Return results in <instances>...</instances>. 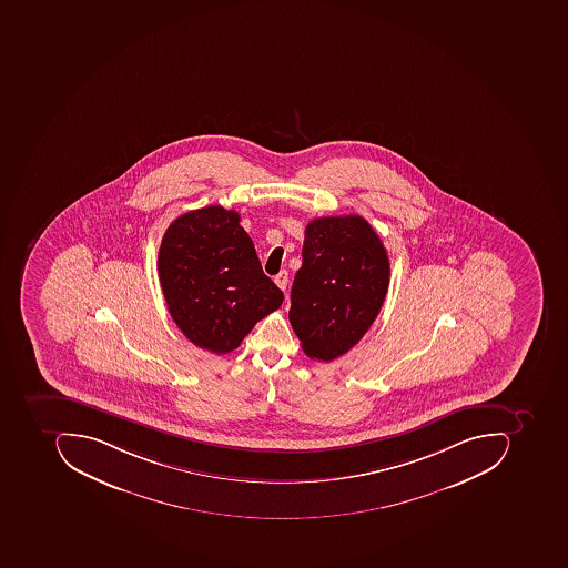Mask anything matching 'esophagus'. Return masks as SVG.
Listing matches in <instances>:
<instances>
[{
    "instance_id": "obj_1",
    "label": "esophagus",
    "mask_w": 568,
    "mask_h": 568,
    "mask_svg": "<svg viewBox=\"0 0 568 568\" xmlns=\"http://www.w3.org/2000/svg\"><path fill=\"white\" fill-rule=\"evenodd\" d=\"M275 283L285 292L286 285H288V273L280 271L278 275L275 276Z\"/></svg>"
}]
</instances>
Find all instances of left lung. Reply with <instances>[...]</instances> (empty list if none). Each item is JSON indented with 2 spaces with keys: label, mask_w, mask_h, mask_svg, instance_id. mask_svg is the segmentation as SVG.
Here are the masks:
<instances>
[{
  "label": "left lung",
  "mask_w": 568,
  "mask_h": 568,
  "mask_svg": "<svg viewBox=\"0 0 568 568\" xmlns=\"http://www.w3.org/2000/svg\"><path fill=\"white\" fill-rule=\"evenodd\" d=\"M302 257L290 324L305 355L331 362L374 324L389 288V257L371 223L358 215L312 220Z\"/></svg>",
  "instance_id": "left-lung-1"
}]
</instances>
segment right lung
Wrapping results in <instances>:
<instances>
[{"label":"right lung","mask_w":568,"mask_h":568,"mask_svg":"<svg viewBox=\"0 0 568 568\" xmlns=\"http://www.w3.org/2000/svg\"><path fill=\"white\" fill-rule=\"evenodd\" d=\"M239 222L237 212L216 204L193 210L169 225L159 248L172 320L193 345L216 355L237 348L283 302Z\"/></svg>","instance_id":"add662e5"}]
</instances>
